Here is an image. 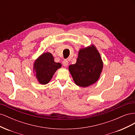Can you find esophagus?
I'll return each mask as SVG.
<instances>
[{"label": "esophagus", "instance_id": "34e87169", "mask_svg": "<svg viewBox=\"0 0 135 135\" xmlns=\"http://www.w3.org/2000/svg\"><path fill=\"white\" fill-rule=\"evenodd\" d=\"M68 63H69V62H68V61L66 60H64L63 61V62H62V64H63V65H64V66H65V67L68 66Z\"/></svg>", "mask_w": 135, "mask_h": 135}]
</instances>
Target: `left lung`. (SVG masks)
<instances>
[{"label":"left lung","mask_w":135,"mask_h":135,"mask_svg":"<svg viewBox=\"0 0 135 135\" xmlns=\"http://www.w3.org/2000/svg\"><path fill=\"white\" fill-rule=\"evenodd\" d=\"M103 61L94 44L80 48L75 64L69 66V70L76 85L87 87L99 79L103 69Z\"/></svg>","instance_id":"8db88e82"}]
</instances>
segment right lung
I'll use <instances>...</instances> for the list:
<instances>
[{
    "mask_svg": "<svg viewBox=\"0 0 135 135\" xmlns=\"http://www.w3.org/2000/svg\"><path fill=\"white\" fill-rule=\"evenodd\" d=\"M62 65L56 62L50 52H44L36 59L33 65V73L39 83L47 84L52 79L55 72Z\"/></svg>",
    "mask_w": 135,
    "mask_h": 135,
    "instance_id": "right-lung-1",
    "label": "right lung"
}]
</instances>
